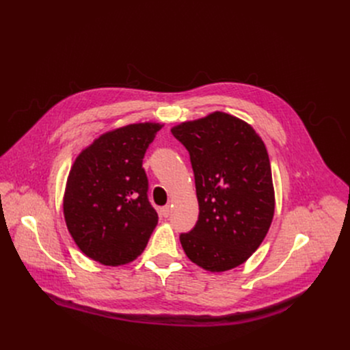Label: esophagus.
Instances as JSON below:
<instances>
[{"label": "esophagus", "mask_w": 350, "mask_h": 350, "mask_svg": "<svg viewBox=\"0 0 350 350\" xmlns=\"http://www.w3.org/2000/svg\"><path fill=\"white\" fill-rule=\"evenodd\" d=\"M161 215L163 216V218H168V216L171 215V206L170 205H165V206H162L161 208Z\"/></svg>", "instance_id": "esophagus-1"}]
</instances>
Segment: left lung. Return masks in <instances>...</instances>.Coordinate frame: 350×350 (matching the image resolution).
I'll return each mask as SVG.
<instances>
[{"label": "left lung", "mask_w": 350, "mask_h": 350, "mask_svg": "<svg viewBox=\"0 0 350 350\" xmlns=\"http://www.w3.org/2000/svg\"><path fill=\"white\" fill-rule=\"evenodd\" d=\"M195 176L199 216L179 239L187 256L211 272L237 268L268 234L275 211L268 152L255 129L213 112L174 126Z\"/></svg>", "instance_id": "left-lung-1"}]
</instances>
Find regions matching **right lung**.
Segmentation results:
<instances>
[{"mask_svg":"<svg viewBox=\"0 0 350 350\" xmlns=\"http://www.w3.org/2000/svg\"><path fill=\"white\" fill-rule=\"evenodd\" d=\"M159 124L107 132L75 159L64 196L70 234L88 258L118 266L138 258L158 224L142 159Z\"/></svg>","mask_w":350,"mask_h":350,"instance_id":"right-lung-1","label":"right lung"}]
</instances>
